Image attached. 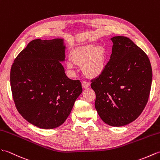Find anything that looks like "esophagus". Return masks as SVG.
I'll use <instances>...</instances> for the list:
<instances>
[{
    "label": "esophagus",
    "instance_id": "1",
    "mask_svg": "<svg viewBox=\"0 0 160 160\" xmlns=\"http://www.w3.org/2000/svg\"><path fill=\"white\" fill-rule=\"evenodd\" d=\"M90 83H88V82H87V81H83V82H82V87H83V88H84V89H86V88H88V87L90 86Z\"/></svg>",
    "mask_w": 160,
    "mask_h": 160
}]
</instances>
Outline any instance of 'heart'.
<instances>
[{
	"label": "heart",
	"instance_id": "b5f03b06",
	"mask_svg": "<svg viewBox=\"0 0 160 160\" xmlns=\"http://www.w3.org/2000/svg\"><path fill=\"white\" fill-rule=\"evenodd\" d=\"M70 61L66 63L67 68L72 70L74 64L81 66V70L88 77H97L103 72L107 53L101 46L90 44L80 46L70 53Z\"/></svg>",
	"mask_w": 160,
	"mask_h": 160
}]
</instances>
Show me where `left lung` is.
<instances>
[{
    "label": "left lung",
    "mask_w": 160,
    "mask_h": 160,
    "mask_svg": "<svg viewBox=\"0 0 160 160\" xmlns=\"http://www.w3.org/2000/svg\"><path fill=\"white\" fill-rule=\"evenodd\" d=\"M103 72L92 81L95 108L106 124L121 127L134 121L146 106L152 83L148 56L129 38L115 36Z\"/></svg>",
    "instance_id": "1"
}]
</instances>
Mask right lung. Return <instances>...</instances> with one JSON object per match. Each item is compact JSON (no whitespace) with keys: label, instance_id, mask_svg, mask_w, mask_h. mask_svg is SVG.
Instances as JSON below:
<instances>
[{"label":"right lung","instance_id":"right-lung-1","mask_svg":"<svg viewBox=\"0 0 160 160\" xmlns=\"http://www.w3.org/2000/svg\"><path fill=\"white\" fill-rule=\"evenodd\" d=\"M63 39H36L29 42L13 62L11 88L18 111L39 128L58 127L66 121L82 92L79 80H71L65 61Z\"/></svg>","mask_w":160,"mask_h":160}]
</instances>
